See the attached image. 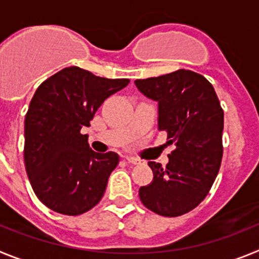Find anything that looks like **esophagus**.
Returning a JSON list of instances; mask_svg holds the SVG:
<instances>
[{"instance_id":"obj_1","label":"esophagus","mask_w":259,"mask_h":259,"mask_svg":"<svg viewBox=\"0 0 259 259\" xmlns=\"http://www.w3.org/2000/svg\"><path fill=\"white\" fill-rule=\"evenodd\" d=\"M125 161L128 162V163H131V164H140V159H137V158L135 157H125L124 158Z\"/></svg>"}]
</instances>
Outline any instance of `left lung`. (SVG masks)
<instances>
[{
  "label": "left lung",
  "instance_id": "8db88e82",
  "mask_svg": "<svg viewBox=\"0 0 259 259\" xmlns=\"http://www.w3.org/2000/svg\"><path fill=\"white\" fill-rule=\"evenodd\" d=\"M145 97L158 102V130L172 145L168 163L149 162L153 182L139 189L144 206L162 217H179L200 205L221 167L223 110L202 75L178 70L135 80Z\"/></svg>",
  "mask_w": 259,
  "mask_h": 259
}]
</instances>
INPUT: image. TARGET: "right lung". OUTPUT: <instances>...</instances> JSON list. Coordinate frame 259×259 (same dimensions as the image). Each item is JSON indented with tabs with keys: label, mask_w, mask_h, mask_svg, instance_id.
Segmentation results:
<instances>
[{
	"label": "right lung",
	"mask_w": 259,
	"mask_h": 259,
	"mask_svg": "<svg viewBox=\"0 0 259 259\" xmlns=\"http://www.w3.org/2000/svg\"><path fill=\"white\" fill-rule=\"evenodd\" d=\"M128 83L71 66L36 89L24 120V163L32 189L53 211L79 215L101 201L119 155L96 153L80 130Z\"/></svg>",
	"instance_id": "add662e5"
}]
</instances>
